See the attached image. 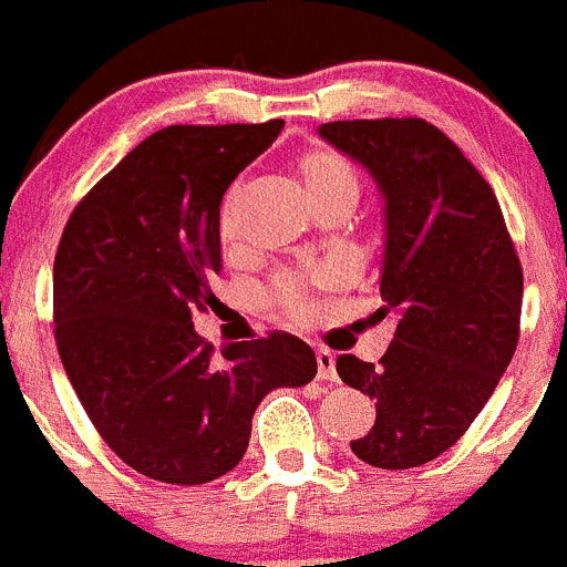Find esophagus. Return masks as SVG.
<instances>
[{"label":"esophagus","mask_w":567,"mask_h":567,"mask_svg":"<svg viewBox=\"0 0 567 567\" xmlns=\"http://www.w3.org/2000/svg\"><path fill=\"white\" fill-rule=\"evenodd\" d=\"M318 359V379L320 381H337V368H334V353L326 351V348H320L316 353Z\"/></svg>","instance_id":"esophagus-1"}]
</instances>
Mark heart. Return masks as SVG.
<instances>
[{"instance_id":"heart-1","label":"heart","mask_w":567,"mask_h":567,"mask_svg":"<svg viewBox=\"0 0 567 567\" xmlns=\"http://www.w3.org/2000/svg\"><path fill=\"white\" fill-rule=\"evenodd\" d=\"M301 177L310 192L312 203H320L326 197H359V173L353 167L351 158L342 156L340 151L331 147H316V151L301 156ZM241 183H233L225 192L219 205V227L221 244H233L236 238V199ZM320 282L318 274L305 271H282L266 285L262 299L268 307L279 312V316L290 320H307L316 312V285Z\"/></svg>"}]
</instances>
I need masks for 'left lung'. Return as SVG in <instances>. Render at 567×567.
Instances as JSON below:
<instances>
[{
	"instance_id": "obj_1",
	"label": "left lung",
	"mask_w": 567,
	"mask_h": 567,
	"mask_svg": "<svg viewBox=\"0 0 567 567\" xmlns=\"http://www.w3.org/2000/svg\"><path fill=\"white\" fill-rule=\"evenodd\" d=\"M320 136L362 162L386 199L373 318L398 326L379 364L337 359L340 379L375 400V425L351 450L379 468L422 466L468 431L516 353L522 260L494 188L427 120H334Z\"/></svg>"
}]
</instances>
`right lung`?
I'll list each match as a JSON object with an SVG mask.
<instances>
[{"label":"right lung","instance_id":"obj_1","mask_svg":"<svg viewBox=\"0 0 567 567\" xmlns=\"http://www.w3.org/2000/svg\"><path fill=\"white\" fill-rule=\"evenodd\" d=\"M282 120L169 125L79 199L54 255V340L90 422L145 477L203 485L238 466L251 416L277 386L316 379L288 331L216 359L194 331L221 271L219 205Z\"/></svg>","mask_w":567,"mask_h":567}]
</instances>
